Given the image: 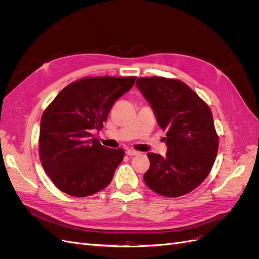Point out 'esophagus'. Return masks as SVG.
<instances>
[{"instance_id":"34e87169","label":"esophagus","mask_w":259,"mask_h":259,"mask_svg":"<svg viewBox=\"0 0 259 259\" xmlns=\"http://www.w3.org/2000/svg\"><path fill=\"white\" fill-rule=\"evenodd\" d=\"M126 154L132 156V155H137V154H139V152H138V151H135V150H132V149H130V150L126 151Z\"/></svg>"}]
</instances>
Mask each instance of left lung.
Instances as JSON below:
<instances>
[{
    "instance_id": "1",
    "label": "left lung",
    "mask_w": 259,
    "mask_h": 259,
    "mask_svg": "<svg viewBox=\"0 0 259 259\" xmlns=\"http://www.w3.org/2000/svg\"><path fill=\"white\" fill-rule=\"evenodd\" d=\"M136 85L150 104L159 126L167 131L166 155L147 154L150 167L144 175L146 185L170 198L192 191L207 177L218 151L210 109L178 80L140 77Z\"/></svg>"
}]
</instances>
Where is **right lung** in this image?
<instances>
[{
  "label": "right lung",
  "mask_w": 259,
  "mask_h": 259,
  "mask_svg": "<svg viewBox=\"0 0 259 259\" xmlns=\"http://www.w3.org/2000/svg\"><path fill=\"white\" fill-rule=\"evenodd\" d=\"M135 80V76L85 77L69 84L43 112L41 163L59 190L80 198L110 184L124 150L103 146L93 133L103 128L115 100Z\"/></svg>",
  "instance_id": "right-lung-1"
}]
</instances>
